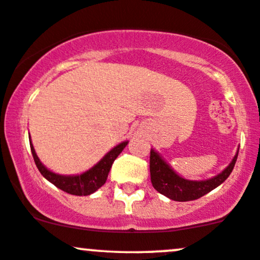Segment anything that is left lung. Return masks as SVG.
Masks as SVG:
<instances>
[{
    "instance_id": "1",
    "label": "left lung",
    "mask_w": 260,
    "mask_h": 260,
    "mask_svg": "<svg viewBox=\"0 0 260 260\" xmlns=\"http://www.w3.org/2000/svg\"><path fill=\"white\" fill-rule=\"evenodd\" d=\"M237 155H239V150L229 166L211 179L189 180L180 177L156 150L151 149L150 151V177H151L152 186L166 198L174 200V201L185 202L198 200L228 179V177L230 176L235 167Z\"/></svg>"
}]
</instances>
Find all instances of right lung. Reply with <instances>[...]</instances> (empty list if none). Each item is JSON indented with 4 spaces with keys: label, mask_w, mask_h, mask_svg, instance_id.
Segmentation results:
<instances>
[{
    "label": "right lung",
    "mask_w": 260,
    "mask_h": 260,
    "mask_svg": "<svg viewBox=\"0 0 260 260\" xmlns=\"http://www.w3.org/2000/svg\"><path fill=\"white\" fill-rule=\"evenodd\" d=\"M30 139V148L31 152H32L34 160L39 168L40 173L46 178L47 180L51 181L53 185H55L62 191L71 193V195L76 196H88L90 193L95 192L99 187H102L105 184L106 179H108V174L111 170V166L116 157L121 154L122 150L126 148L128 144V140L122 142L118 145L112 148L110 151L106 154L104 157L100 160L98 164H95L92 168L88 171L83 172L81 174H76V176H62V174L54 173V172L49 171L42 162L40 161L39 156L36 155L35 149H34L32 143Z\"/></svg>",
    "instance_id": "add662e5"
}]
</instances>
